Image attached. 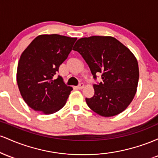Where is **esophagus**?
Wrapping results in <instances>:
<instances>
[{
    "mask_svg": "<svg viewBox=\"0 0 158 158\" xmlns=\"http://www.w3.org/2000/svg\"><path fill=\"white\" fill-rule=\"evenodd\" d=\"M84 86H85V85H84V84H83V83H80V84H79L77 86V88H78V89L81 90V89H82V88H84Z\"/></svg>",
    "mask_w": 158,
    "mask_h": 158,
    "instance_id": "obj_1",
    "label": "esophagus"
}]
</instances>
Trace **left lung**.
I'll return each instance as SVG.
<instances>
[{
    "instance_id": "left-lung-1",
    "label": "left lung",
    "mask_w": 158,
    "mask_h": 158,
    "mask_svg": "<svg viewBox=\"0 0 158 158\" xmlns=\"http://www.w3.org/2000/svg\"><path fill=\"white\" fill-rule=\"evenodd\" d=\"M73 50L82 56L94 79L102 73V81L94 85V97L85 99L88 107L106 117L123 112L133 100L138 84V63L134 54L111 36L81 38Z\"/></svg>"
}]
</instances>
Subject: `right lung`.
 Returning <instances> with one entry per match:
<instances>
[{
  "label": "right lung",
  "mask_w": 158,
  "mask_h": 158,
  "mask_svg": "<svg viewBox=\"0 0 158 158\" xmlns=\"http://www.w3.org/2000/svg\"><path fill=\"white\" fill-rule=\"evenodd\" d=\"M77 39L57 34L41 35L22 52L17 83L23 100L32 109L51 114L64 107L73 88L60 76L54 77Z\"/></svg>",
  "instance_id": "add662e5"
}]
</instances>
